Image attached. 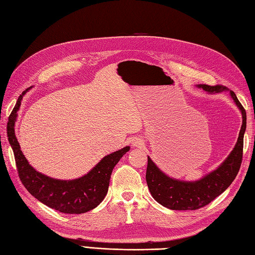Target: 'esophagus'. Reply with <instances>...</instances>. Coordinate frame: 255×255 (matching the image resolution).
Wrapping results in <instances>:
<instances>
[{
    "mask_svg": "<svg viewBox=\"0 0 255 255\" xmlns=\"http://www.w3.org/2000/svg\"><path fill=\"white\" fill-rule=\"evenodd\" d=\"M142 143H143V141L140 140V139H135V140L133 141L134 146H138V145H140V144H142Z\"/></svg>",
    "mask_w": 255,
    "mask_h": 255,
    "instance_id": "34e87169",
    "label": "esophagus"
}]
</instances>
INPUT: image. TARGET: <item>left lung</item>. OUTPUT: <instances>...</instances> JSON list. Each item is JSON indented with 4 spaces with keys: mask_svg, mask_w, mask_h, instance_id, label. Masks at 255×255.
Masks as SVG:
<instances>
[{
    "mask_svg": "<svg viewBox=\"0 0 255 255\" xmlns=\"http://www.w3.org/2000/svg\"><path fill=\"white\" fill-rule=\"evenodd\" d=\"M198 87L207 91L208 94H219L228 90L227 87L221 85L208 86L201 84L198 85ZM230 95L242 112L243 125L233 151L216 170L198 181H180L166 175L148 156L145 180L152 197L159 204L175 211L199 210L221 195L234 181L242 165L247 115L234 91H230Z\"/></svg>",
    "mask_w": 255,
    "mask_h": 255,
    "instance_id": "left-lung-1",
    "label": "left lung"
}]
</instances>
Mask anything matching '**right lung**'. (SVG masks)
I'll use <instances>...</instances> for the list:
<instances>
[{"instance_id": "1", "label": "right lung", "mask_w": 255, "mask_h": 255, "mask_svg": "<svg viewBox=\"0 0 255 255\" xmlns=\"http://www.w3.org/2000/svg\"><path fill=\"white\" fill-rule=\"evenodd\" d=\"M30 88L32 87L23 91L19 97L7 125V136L13 151L18 174L22 184L29 194L39 200L41 203L60 213L83 214L94 210L105 198L109 191L113 169L129 150V146H125L121 150L104 156L87 174L75 180H57L36 171L23 155L14 134V122L22 97Z\"/></svg>"}]
</instances>
